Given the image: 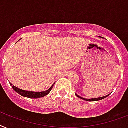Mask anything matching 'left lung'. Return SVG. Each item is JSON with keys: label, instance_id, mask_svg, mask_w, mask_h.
<instances>
[{"label": "left lung", "instance_id": "obj_1", "mask_svg": "<svg viewBox=\"0 0 128 128\" xmlns=\"http://www.w3.org/2000/svg\"><path fill=\"white\" fill-rule=\"evenodd\" d=\"M76 95L78 97H79V98H82V99H84V100H87V101H96V100H102V99H103V98H106V96H108V94H107V95H106V96H102V97H98V98H89V99H88V98H83V97H81V96H80L77 94H76Z\"/></svg>", "mask_w": 128, "mask_h": 128}]
</instances>
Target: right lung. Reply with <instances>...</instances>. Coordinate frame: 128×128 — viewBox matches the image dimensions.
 Wrapping results in <instances>:
<instances>
[{
    "label": "right lung",
    "instance_id": "1",
    "mask_svg": "<svg viewBox=\"0 0 128 128\" xmlns=\"http://www.w3.org/2000/svg\"><path fill=\"white\" fill-rule=\"evenodd\" d=\"M10 84L12 86V84L10 83ZM53 84V85H54ZM53 85L49 88V89L46 90V91H42V92H34V91H25V90H22V89H19V88H16L14 86H12V88L16 92H17L18 94L23 96H26V97H28V98H40L42 96H45L46 94H48L50 93V91H51V89H52Z\"/></svg>",
    "mask_w": 128,
    "mask_h": 128
}]
</instances>
